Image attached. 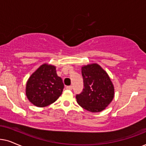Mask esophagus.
I'll return each instance as SVG.
<instances>
[{
	"label": "esophagus",
	"instance_id": "obj_1",
	"mask_svg": "<svg viewBox=\"0 0 146 146\" xmlns=\"http://www.w3.org/2000/svg\"><path fill=\"white\" fill-rule=\"evenodd\" d=\"M72 87H72L71 85H70V86H67V87H66V88H67V89H69V90H71Z\"/></svg>",
	"mask_w": 146,
	"mask_h": 146
}]
</instances>
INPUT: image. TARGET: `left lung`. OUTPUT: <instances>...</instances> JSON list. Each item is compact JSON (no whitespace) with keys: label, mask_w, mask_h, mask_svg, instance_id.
<instances>
[{"label":"left lung","mask_w":146,"mask_h":146,"mask_svg":"<svg viewBox=\"0 0 146 146\" xmlns=\"http://www.w3.org/2000/svg\"><path fill=\"white\" fill-rule=\"evenodd\" d=\"M81 73L84 88L76 96L77 103L89 111H102L114 97V87L110 77L97 63L83 66Z\"/></svg>","instance_id":"obj_1"}]
</instances>
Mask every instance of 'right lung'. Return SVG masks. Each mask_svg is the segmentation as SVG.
Masks as SVG:
<instances>
[{
  "instance_id": "add662e5",
  "label": "right lung",
  "mask_w": 146,
  "mask_h": 146,
  "mask_svg": "<svg viewBox=\"0 0 146 146\" xmlns=\"http://www.w3.org/2000/svg\"><path fill=\"white\" fill-rule=\"evenodd\" d=\"M64 84L54 65L44 63L31 75L27 82L26 96L39 108L53 104L62 94Z\"/></svg>"
}]
</instances>
